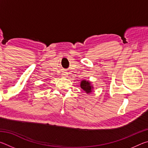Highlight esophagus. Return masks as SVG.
Listing matches in <instances>:
<instances>
[{"label": "esophagus", "instance_id": "esophagus-1", "mask_svg": "<svg viewBox=\"0 0 148 148\" xmlns=\"http://www.w3.org/2000/svg\"><path fill=\"white\" fill-rule=\"evenodd\" d=\"M62 76L64 77H67V76H68V74H67V72H66L65 71H63L62 72Z\"/></svg>", "mask_w": 148, "mask_h": 148}]
</instances>
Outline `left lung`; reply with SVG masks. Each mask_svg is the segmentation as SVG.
<instances>
[{"mask_svg": "<svg viewBox=\"0 0 148 148\" xmlns=\"http://www.w3.org/2000/svg\"><path fill=\"white\" fill-rule=\"evenodd\" d=\"M80 87L86 92L87 94L91 93L92 90L94 89V87L92 86L91 82L89 80L83 79L80 82Z\"/></svg>", "mask_w": 148, "mask_h": 148, "instance_id": "1", "label": "left lung"}]
</instances>
